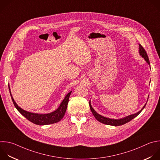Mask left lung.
<instances>
[{
  "label": "left lung",
  "mask_w": 160,
  "mask_h": 160,
  "mask_svg": "<svg viewBox=\"0 0 160 160\" xmlns=\"http://www.w3.org/2000/svg\"><path fill=\"white\" fill-rule=\"evenodd\" d=\"M139 53L141 56H142V57H143L144 58V60L146 61V62L150 65V62H149V58L148 57V55H147V52L146 51H145V49H144V48L141 45L139 44ZM146 103L144 105V107L142 108V109L139 111L138 112L134 114H132V115H130L129 116H127L126 118H124L122 119H109V118H105V117H103L100 114H98V113H97L95 112V111L92 108V105L90 104V102H89V105H90V110L93 114V115L94 116V117L95 118V119L99 121L101 123H103V124H107V125H111V126H121V125H123L129 121H131L132 119H133L134 118H135L137 116H138L141 112L144 109V108H145Z\"/></svg>",
  "instance_id": "left-lung-1"
}]
</instances>
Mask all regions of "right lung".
<instances>
[{"mask_svg": "<svg viewBox=\"0 0 160 160\" xmlns=\"http://www.w3.org/2000/svg\"><path fill=\"white\" fill-rule=\"evenodd\" d=\"M9 89L10 90V87H9ZM72 92H69L64 98V100L61 103L60 107L57 109L55 111L46 114H39L36 113H32L27 112L23 109H22L21 108L17 105V103L15 102L14 98L12 97L11 91L10 94L12 98V100L13 102V103L15 106V108L17 109V110L23 116H24L28 120L31 121V122L37 124V125H47L50 124H54L56 122H58L61 121V119H63V116L65 114L67 105L69 100V97L70 96Z\"/></svg>", "mask_w": 160, "mask_h": 160, "instance_id": "right-lung-1", "label": "right lung"}]
</instances>
